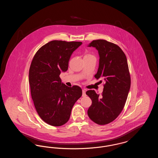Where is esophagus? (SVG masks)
<instances>
[{"label":"esophagus","instance_id":"34e87169","mask_svg":"<svg viewBox=\"0 0 158 158\" xmlns=\"http://www.w3.org/2000/svg\"><path fill=\"white\" fill-rule=\"evenodd\" d=\"M86 96V90L85 89L82 90V97H85Z\"/></svg>","mask_w":158,"mask_h":158}]
</instances>
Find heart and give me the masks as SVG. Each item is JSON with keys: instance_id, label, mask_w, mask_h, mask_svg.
<instances>
[{"instance_id": "b5f03b06", "label": "heart", "mask_w": 158, "mask_h": 158, "mask_svg": "<svg viewBox=\"0 0 158 158\" xmlns=\"http://www.w3.org/2000/svg\"><path fill=\"white\" fill-rule=\"evenodd\" d=\"M91 56H93L91 55V54H86V55L85 56V57H91Z\"/></svg>"}]
</instances>
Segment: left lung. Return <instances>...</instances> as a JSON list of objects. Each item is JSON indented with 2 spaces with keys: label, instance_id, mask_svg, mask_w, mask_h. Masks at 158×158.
<instances>
[{
  "label": "left lung",
  "instance_id": "obj_1",
  "mask_svg": "<svg viewBox=\"0 0 158 158\" xmlns=\"http://www.w3.org/2000/svg\"><path fill=\"white\" fill-rule=\"evenodd\" d=\"M88 46L98 50L99 67L95 77L105 82L102 95L94 90L86 92L92 100L88 115L95 123L104 125L114 120L126 104L131 85L127 60L120 47L104 40H94Z\"/></svg>",
  "mask_w": 158,
  "mask_h": 158
}]
</instances>
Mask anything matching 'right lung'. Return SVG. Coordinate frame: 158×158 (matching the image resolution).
<instances>
[{
  "label": "right lung",
  "mask_w": 158,
  "mask_h": 158,
  "mask_svg": "<svg viewBox=\"0 0 158 158\" xmlns=\"http://www.w3.org/2000/svg\"><path fill=\"white\" fill-rule=\"evenodd\" d=\"M82 44L52 41L41 47L32 60L29 70L31 97L40 118L51 126L66 123L73 105L82 95L79 86H67L59 76L68 70L71 55Z\"/></svg>",
  "instance_id": "add662e5"
}]
</instances>
